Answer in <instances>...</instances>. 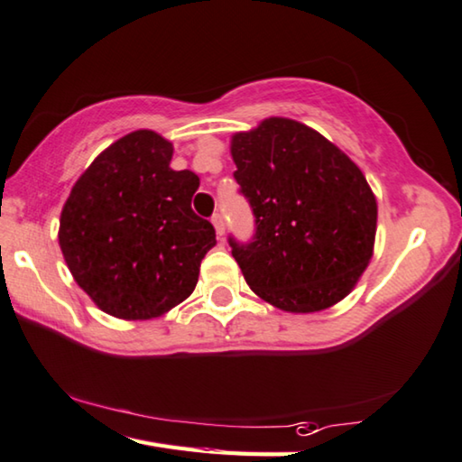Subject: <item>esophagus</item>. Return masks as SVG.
<instances>
[{
  "label": "esophagus",
  "mask_w": 462,
  "mask_h": 462,
  "mask_svg": "<svg viewBox=\"0 0 462 462\" xmlns=\"http://www.w3.org/2000/svg\"><path fill=\"white\" fill-rule=\"evenodd\" d=\"M212 224H214V228H216V234H217V236H222L224 230H226L222 214H214V216H212Z\"/></svg>",
  "instance_id": "1"
}]
</instances>
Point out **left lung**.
<instances>
[{"mask_svg":"<svg viewBox=\"0 0 462 462\" xmlns=\"http://www.w3.org/2000/svg\"><path fill=\"white\" fill-rule=\"evenodd\" d=\"M234 180L254 216L232 256L260 299L315 313L356 287L372 258L377 206L359 167L303 123L273 116L232 137Z\"/></svg>","mask_w":462,"mask_h":462,"instance_id":"obj_1","label":"left lung"}]
</instances>
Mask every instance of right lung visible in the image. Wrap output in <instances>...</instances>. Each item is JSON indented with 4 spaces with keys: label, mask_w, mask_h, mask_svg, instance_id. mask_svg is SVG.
Segmentation results:
<instances>
[{
    "label": "right lung",
    "mask_w": 462,
    "mask_h": 462,
    "mask_svg": "<svg viewBox=\"0 0 462 462\" xmlns=\"http://www.w3.org/2000/svg\"><path fill=\"white\" fill-rule=\"evenodd\" d=\"M173 145L135 131L106 147L74 183L60 248L74 281L105 313L151 319L186 300L216 230L191 209L199 178L170 167Z\"/></svg>",
    "instance_id": "right-lung-1"
}]
</instances>
